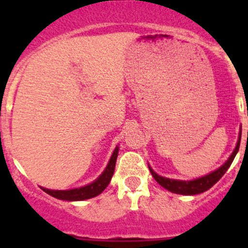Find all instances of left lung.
<instances>
[{"label": "left lung", "instance_id": "left-lung-1", "mask_svg": "<svg viewBox=\"0 0 248 248\" xmlns=\"http://www.w3.org/2000/svg\"><path fill=\"white\" fill-rule=\"evenodd\" d=\"M240 140H241V129H240L239 133V139H237L236 146H235L234 151L232 152V155L229 156V158L222 164L219 168H217L216 170L209 172L207 175H204L202 177H197L194 180H188V181H184V180H175V179H168V177H164L158 175L157 172L154 171V169L149 166L150 171H151L154 179L161 185L162 187H164L168 191L172 192V193L176 194H182V196H194V194L202 193V192L207 191L209 188H211L219 179L224 175V172L228 170V168L231 167V164L234 161L235 156H236L237 151H239L240 147Z\"/></svg>", "mask_w": 248, "mask_h": 248}]
</instances>
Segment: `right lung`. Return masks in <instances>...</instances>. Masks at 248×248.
<instances>
[{
	"label": "right lung",
	"instance_id": "1",
	"mask_svg": "<svg viewBox=\"0 0 248 248\" xmlns=\"http://www.w3.org/2000/svg\"><path fill=\"white\" fill-rule=\"evenodd\" d=\"M117 155H119V146L115 147L114 152H112L111 157H110L108 166L106 167L103 172L94 180L91 184L86 185V186L79 187V188H72V189H47L44 187H41L44 192L50 194L51 197L56 199H61V201H68V202H79V201H86V199L93 198L101 194L107 186L109 185L110 180H111L112 174L115 170V164H116Z\"/></svg>",
	"mask_w": 248,
	"mask_h": 248
}]
</instances>
